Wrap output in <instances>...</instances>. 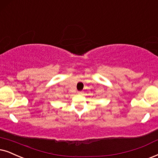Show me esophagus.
Wrapping results in <instances>:
<instances>
[{
	"label": "esophagus",
	"instance_id": "obj_1",
	"mask_svg": "<svg viewBox=\"0 0 158 158\" xmlns=\"http://www.w3.org/2000/svg\"><path fill=\"white\" fill-rule=\"evenodd\" d=\"M82 93H83L82 91H78V92H77V93L79 94V95H81V94H82Z\"/></svg>",
	"mask_w": 158,
	"mask_h": 158
}]
</instances>
